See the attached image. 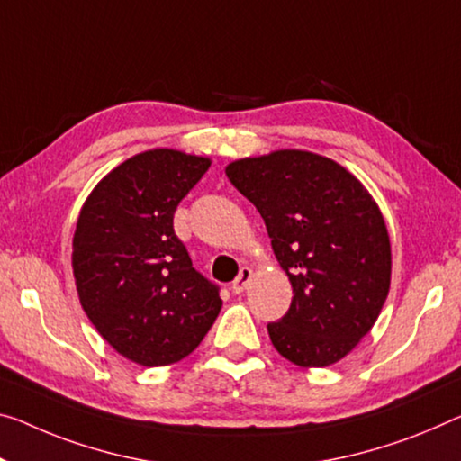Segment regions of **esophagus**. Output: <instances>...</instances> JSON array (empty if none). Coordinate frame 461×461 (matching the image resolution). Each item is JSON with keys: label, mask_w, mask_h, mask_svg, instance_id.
Returning <instances> with one entry per match:
<instances>
[{"label": "esophagus", "mask_w": 461, "mask_h": 461, "mask_svg": "<svg viewBox=\"0 0 461 461\" xmlns=\"http://www.w3.org/2000/svg\"><path fill=\"white\" fill-rule=\"evenodd\" d=\"M251 276H253V272L249 270V267H243V270L239 272V276H237V280L232 282V293L235 294H240L243 293V290L247 288V285H249V280H251Z\"/></svg>", "instance_id": "obj_1"}]
</instances>
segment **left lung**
Wrapping results in <instances>:
<instances>
[{"label":"left lung","mask_w":461,"mask_h":461,"mask_svg":"<svg viewBox=\"0 0 461 461\" xmlns=\"http://www.w3.org/2000/svg\"><path fill=\"white\" fill-rule=\"evenodd\" d=\"M226 175L264 218L293 285V303L267 334L290 363L342 360L369 334L392 282V243L366 187L336 160L309 150L239 158Z\"/></svg>","instance_id":"left-lung-1"}]
</instances>
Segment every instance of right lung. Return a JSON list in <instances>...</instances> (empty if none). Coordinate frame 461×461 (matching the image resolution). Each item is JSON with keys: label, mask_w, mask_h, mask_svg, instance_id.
I'll use <instances>...</instances> for the list:
<instances>
[{"label": "right lung", "mask_w": 461, "mask_h": 461, "mask_svg": "<svg viewBox=\"0 0 461 461\" xmlns=\"http://www.w3.org/2000/svg\"><path fill=\"white\" fill-rule=\"evenodd\" d=\"M212 160L154 148L123 160L84 202L72 240L77 299L98 334L141 366L194 352L221 313L218 286L191 266L173 214Z\"/></svg>", "instance_id": "add662e5"}]
</instances>
